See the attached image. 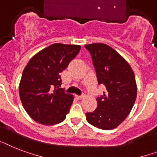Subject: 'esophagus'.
<instances>
[{"instance_id":"esophagus-1","label":"esophagus","mask_w":157,"mask_h":157,"mask_svg":"<svg viewBox=\"0 0 157 157\" xmlns=\"http://www.w3.org/2000/svg\"><path fill=\"white\" fill-rule=\"evenodd\" d=\"M84 97H85L84 95H80V96H79V95H77V96H76V98L79 99V100H81V99H82Z\"/></svg>"}]
</instances>
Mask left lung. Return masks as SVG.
Returning a JSON list of instances; mask_svg holds the SVG:
<instances>
[{
  "label": "left lung",
  "instance_id": "8db88e82",
  "mask_svg": "<svg viewBox=\"0 0 157 157\" xmlns=\"http://www.w3.org/2000/svg\"><path fill=\"white\" fill-rule=\"evenodd\" d=\"M85 47L92 56L98 84L105 86L104 94L97 98L98 107L86 113V119L99 129H114L125 120L135 104V74L127 60L109 46L92 43Z\"/></svg>",
  "mask_w": 157,
  "mask_h": 157
}]
</instances>
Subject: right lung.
I'll return each mask as SVG.
<instances>
[{
	"label": "right lung",
	"instance_id": "1",
	"mask_svg": "<svg viewBox=\"0 0 157 157\" xmlns=\"http://www.w3.org/2000/svg\"><path fill=\"white\" fill-rule=\"evenodd\" d=\"M81 46L54 43L41 50L25 67L19 84L22 105L33 120L45 126L63 122L74 97L61 90L60 73Z\"/></svg>",
	"mask_w": 157,
	"mask_h": 157
}]
</instances>
